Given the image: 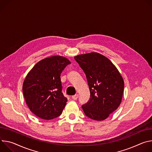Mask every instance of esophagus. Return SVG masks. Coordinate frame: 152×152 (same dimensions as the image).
Returning <instances> with one entry per match:
<instances>
[{"label": "esophagus", "instance_id": "1", "mask_svg": "<svg viewBox=\"0 0 152 152\" xmlns=\"http://www.w3.org/2000/svg\"><path fill=\"white\" fill-rule=\"evenodd\" d=\"M78 94H75V95L72 96V99H74V100H76V99L78 98Z\"/></svg>", "mask_w": 152, "mask_h": 152}]
</instances>
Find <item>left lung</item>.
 Returning a JSON list of instances; mask_svg holds the SVG:
<instances>
[{"label":"left lung","mask_w":152,"mask_h":152,"mask_svg":"<svg viewBox=\"0 0 152 152\" xmlns=\"http://www.w3.org/2000/svg\"><path fill=\"white\" fill-rule=\"evenodd\" d=\"M86 74L91 96L81 107L90 118L102 121L109 117L121 104L124 80L112 61L97 53L74 57Z\"/></svg>","instance_id":"1"}]
</instances>
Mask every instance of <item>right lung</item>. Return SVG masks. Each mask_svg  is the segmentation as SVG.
Here are the masks:
<instances>
[{
    "label": "right lung",
    "mask_w": 152,
    "mask_h": 152,
    "mask_svg": "<svg viewBox=\"0 0 152 152\" xmlns=\"http://www.w3.org/2000/svg\"><path fill=\"white\" fill-rule=\"evenodd\" d=\"M69 64L64 57H49L36 63L27 74L22 88L24 98L30 110L40 118L49 120L61 114L67 99L61 92L60 75Z\"/></svg>",
    "instance_id": "obj_1"
}]
</instances>
